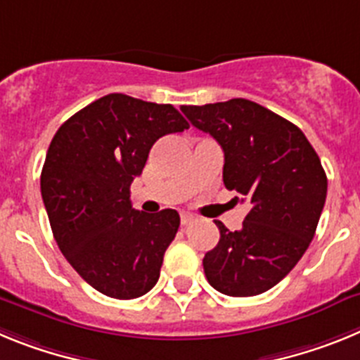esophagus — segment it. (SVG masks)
Masks as SVG:
<instances>
[{
  "label": "esophagus",
  "mask_w": 360,
  "mask_h": 360,
  "mask_svg": "<svg viewBox=\"0 0 360 360\" xmlns=\"http://www.w3.org/2000/svg\"><path fill=\"white\" fill-rule=\"evenodd\" d=\"M193 219H195V216L187 214V212H182V216H180V224H182L184 227H186V225H189L191 221H193Z\"/></svg>",
  "instance_id": "esophagus-1"
}]
</instances>
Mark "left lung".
Returning <instances> with one entry per match:
<instances>
[{
	"instance_id": "1",
	"label": "left lung",
	"mask_w": 360,
	"mask_h": 360,
	"mask_svg": "<svg viewBox=\"0 0 360 360\" xmlns=\"http://www.w3.org/2000/svg\"><path fill=\"white\" fill-rule=\"evenodd\" d=\"M180 110L221 146L225 187L249 205L240 231L216 221L219 241L203 257L205 278L232 297L263 294L316 234L328 189L319 157L295 124L247 98Z\"/></svg>"
}]
</instances>
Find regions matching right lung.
<instances>
[{
	"label": "right lung",
	"mask_w": 360,
	"mask_h": 360,
	"mask_svg": "<svg viewBox=\"0 0 360 360\" xmlns=\"http://www.w3.org/2000/svg\"><path fill=\"white\" fill-rule=\"evenodd\" d=\"M187 128L171 104L110 94L70 117L50 142L41 196L53 238L77 274L108 297H141L157 285L180 216L135 211L129 186L153 144Z\"/></svg>",
	"instance_id": "right-lung-1"
}]
</instances>
